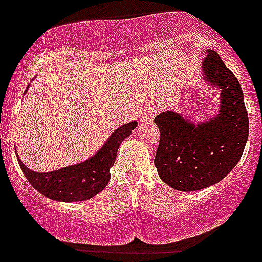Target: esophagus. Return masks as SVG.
Masks as SVG:
<instances>
[{"instance_id": "esophagus-1", "label": "esophagus", "mask_w": 262, "mask_h": 262, "mask_svg": "<svg viewBox=\"0 0 262 262\" xmlns=\"http://www.w3.org/2000/svg\"><path fill=\"white\" fill-rule=\"evenodd\" d=\"M140 119H142L143 122H149V120L154 119V110L149 107L142 110V113H140Z\"/></svg>"}]
</instances>
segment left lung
I'll return each instance as SVG.
<instances>
[{
  "label": "left lung",
  "mask_w": 262,
  "mask_h": 262,
  "mask_svg": "<svg viewBox=\"0 0 262 262\" xmlns=\"http://www.w3.org/2000/svg\"><path fill=\"white\" fill-rule=\"evenodd\" d=\"M203 72L207 81L222 90L216 117L196 126L173 111L155 118L160 129L157 173L180 191L201 190L221 181L239 163L248 139V113L237 78L210 50Z\"/></svg>",
  "instance_id": "left-lung-1"
}]
</instances>
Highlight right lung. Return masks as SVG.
<instances>
[{"mask_svg": "<svg viewBox=\"0 0 262 262\" xmlns=\"http://www.w3.org/2000/svg\"><path fill=\"white\" fill-rule=\"evenodd\" d=\"M136 126V122H131L115 129L106 144L92 159L77 165L50 173H36L25 166L19 159L18 163L27 181L43 195L62 202L86 201L102 191L108 184L110 168L115 163L118 148Z\"/></svg>", "mask_w": 262, "mask_h": 262, "instance_id": "obj_1", "label": "right lung"}]
</instances>
